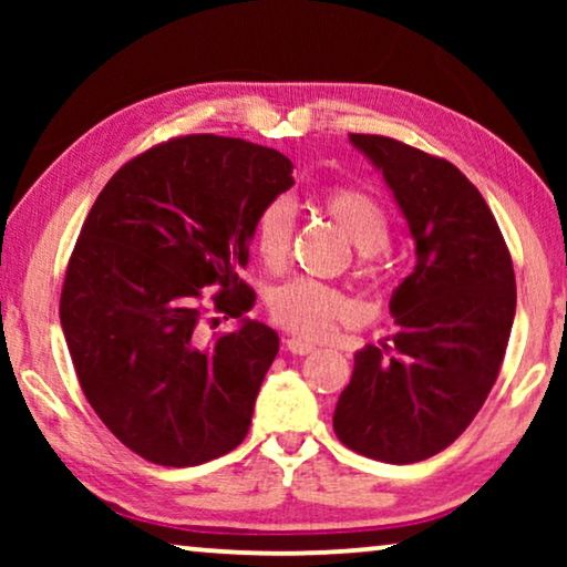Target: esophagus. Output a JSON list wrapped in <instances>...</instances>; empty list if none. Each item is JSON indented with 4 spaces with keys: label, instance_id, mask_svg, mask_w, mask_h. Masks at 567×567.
Here are the masks:
<instances>
[{
    "label": "esophagus",
    "instance_id": "esophagus-1",
    "mask_svg": "<svg viewBox=\"0 0 567 567\" xmlns=\"http://www.w3.org/2000/svg\"><path fill=\"white\" fill-rule=\"evenodd\" d=\"M315 348L317 346L307 338H289V340H286V351L293 353V355H307V353H312Z\"/></svg>",
    "mask_w": 567,
    "mask_h": 567
}]
</instances>
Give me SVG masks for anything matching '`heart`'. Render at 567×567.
Masks as SVG:
<instances>
[{
    "mask_svg": "<svg viewBox=\"0 0 567 567\" xmlns=\"http://www.w3.org/2000/svg\"><path fill=\"white\" fill-rule=\"evenodd\" d=\"M317 206L330 216L346 237L359 247V262L355 274L363 281L379 284L384 278L382 252L390 243L392 227L386 208L374 193L361 185L332 183L317 193ZM293 219L284 200H274L262 208L255 224V250L266 268H281L291 250ZM270 317L284 330L297 332L307 338H324L338 322L351 320L353 305L336 286L312 281V278H297L284 284L270 297Z\"/></svg>",
    "mask_w": 567,
    "mask_h": 567,
    "instance_id": "b5f03b06",
    "label": "heart"
}]
</instances>
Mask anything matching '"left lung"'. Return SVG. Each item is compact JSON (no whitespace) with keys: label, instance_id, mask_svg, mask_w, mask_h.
Instances as JSON below:
<instances>
[{"label":"left lung","instance_id":"left-lung-1","mask_svg":"<svg viewBox=\"0 0 567 567\" xmlns=\"http://www.w3.org/2000/svg\"><path fill=\"white\" fill-rule=\"evenodd\" d=\"M348 136L382 169L417 262L392 293L390 346L355 353L332 429L355 454L413 464L454 444L491 394L516 315L514 262L483 193L452 162Z\"/></svg>","mask_w":567,"mask_h":567}]
</instances>
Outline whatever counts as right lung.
<instances>
[{"mask_svg": "<svg viewBox=\"0 0 567 567\" xmlns=\"http://www.w3.org/2000/svg\"><path fill=\"white\" fill-rule=\"evenodd\" d=\"M291 167L245 138L175 136L128 159L82 224L61 328L84 398L146 462L196 467L247 436L278 336L245 320L206 340L204 324L252 309L239 270Z\"/></svg>", "mask_w": 567, "mask_h": 567, "instance_id": "right-lung-1", "label": "right lung"}]
</instances>
